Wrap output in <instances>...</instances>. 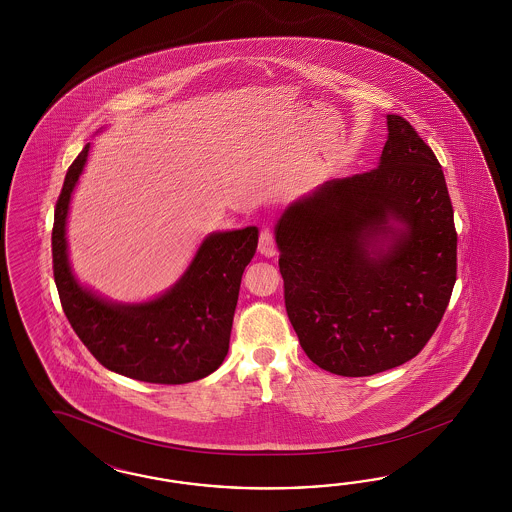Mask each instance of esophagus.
Returning a JSON list of instances; mask_svg holds the SVG:
<instances>
[{
    "label": "esophagus",
    "mask_w": 512,
    "mask_h": 512,
    "mask_svg": "<svg viewBox=\"0 0 512 512\" xmlns=\"http://www.w3.org/2000/svg\"><path fill=\"white\" fill-rule=\"evenodd\" d=\"M259 251L266 257L276 255V238L270 229H263L259 234Z\"/></svg>",
    "instance_id": "obj_1"
}]
</instances>
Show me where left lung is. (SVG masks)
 <instances>
[{
  "mask_svg": "<svg viewBox=\"0 0 512 512\" xmlns=\"http://www.w3.org/2000/svg\"><path fill=\"white\" fill-rule=\"evenodd\" d=\"M387 125L375 169L319 187L276 225L289 321L311 362L343 377L417 357L456 283L441 165L405 118L388 114Z\"/></svg>",
  "mask_w": 512,
  "mask_h": 512,
  "instance_id": "obj_1",
  "label": "left lung"
}]
</instances>
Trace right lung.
I'll return each instance as SVG.
<instances>
[{"mask_svg": "<svg viewBox=\"0 0 512 512\" xmlns=\"http://www.w3.org/2000/svg\"><path fill=\"white\" fill-rule=\"evenodd\" d=\"M88 152L90 144L67 169L54 210L52 270L67 321L110 372L157 385H182L216 372L229 351L240 281L257 251V227L208 236L182 279L152 302L109 304L82 289L67 263L65 219Z\"/></svg>", "mask_w": 512, "mask_h": 512, "instance_id": "right-lung-1", "label": "right lung"}]
</instances>
